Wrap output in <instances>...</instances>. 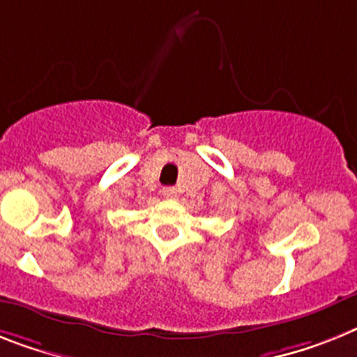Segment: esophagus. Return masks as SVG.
Returning <instances> with one entry per match:
<instances>
[{
    "label": "esophagus",
    "instance_id": "34e87169",
    "mask_svg": "<svg viewBox=\"0 0 357 357\" xmlns=\"http://www.w3.org/2000/svg\"><path fill=\"white\" fill-rule=\"evenodd\" d=\"M163 196L167 199H174V197H178V188L176 187H165L163 188Z\"/></svg>",
    "mask_w": 357,
    "mask_h": 357
}]
</instances>
